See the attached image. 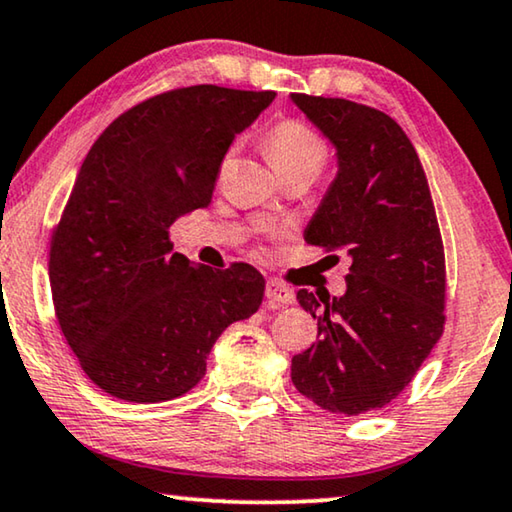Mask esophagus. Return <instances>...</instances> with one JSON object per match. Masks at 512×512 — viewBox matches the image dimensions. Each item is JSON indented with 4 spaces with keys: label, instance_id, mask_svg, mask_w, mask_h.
Returning <instances> with one entry per match:
<instances>
[{
    "label": "esophagus",
    "instance_id": "34e87169",
    "mask_svg": "<svg viewBox=\"0 0 512 512\" xmlns=\"http://www.w3.org/2000/svg\"><path fill=\"white\" fill-rule=\"evenodd\" d=\"M266 299H269L271 303L287 305V303H294V292L285 285V282L269 280L266 282Z\"/></svg>",
    "mask_w": 512,
    "mask_h": 512
}]
</instances>
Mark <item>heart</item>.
Instances as JSON below:
<instances>
[{
  "label": "heart",
  "instance_id": "b5f03b06",
  "mask_svg": "<svg viewBox=\"0 0 512 512\" xmlns=\"http://www.w3.org/2000/svg\"><path fill=\"white\" fill-rule=\"evenodd\" d=\"M264 149L271 165L282 179L315 181L329 163V142L326 137L301 119H280L264 135ZM234 149L227 151L220 170L232 163Z\"/></svg>",
  "mask_w": 512,
  "mask_h": 512
}]
</instances>
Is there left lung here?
Returning <instances> with one entry per match:
<instances>
[{
  "label": "left lung",
  "instance_id": "left-lung-1",
  "mask_svg": "<svg viewBox=\"0 0 512 512\" xmlns=\"http://www.w3.org/2000/svg\"><path fill=\"white\" fill-rule=\"evenodd\" d=\"M292 98L340 158L305 243L352 257L345 296L296 294L317 319V340L292 358V381L326 411L368 414L398 398L444 333L437 211L421 158L393 117L347 98Z\"/></svg>",
  "mask_w": 512,
  "mask_h": 512
}]
</instances>
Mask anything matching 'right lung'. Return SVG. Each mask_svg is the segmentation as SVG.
<instances>
[{
    "mask_svg": "<svg viewBox=\"0 0 512 512\" xmlns=\"http://www.w3.org/2000/svg\"><path fill=\"white\" fill-rule=\"evenodd\" d=\"M276 91L193 85L133 105L89 149L50 239L59 329L112 398L165 402L195 388L227 326L248 319L264 276L190 264L170 227L207 207L220 163Z\"/></svg>",
    "mask_w": 512,
    "mask_h": 512,
    "instance_id": "obj_1",
    "label": "right lung"
}]
</instances>
